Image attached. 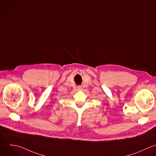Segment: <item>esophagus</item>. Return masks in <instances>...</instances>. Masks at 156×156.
Here are the masks:
<instances>
[{"mask_svg": "<svg viewBox=\"0 0 156 156\" xmlns=\"http://www.w3.org/2000/svg\"><path fill=\"white\" fill-rule=\"evenodd\" d=\"M77 89H78V90H81L83 89V88H82L81 86H78V87H77Z\"/></svg>", "mask_w": 156, "mask_h": 156, "instance_id": "1", "label": "esophagus"}]
</instances>
